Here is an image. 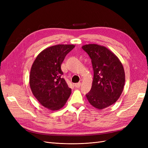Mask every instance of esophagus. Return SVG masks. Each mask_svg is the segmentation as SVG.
Returning <instances> with one entry per match:
<instances>
[{"label": "esophagus", "instance_id": "esophagus-1", "mask_svg": "<svg viewBox=\"0 0 148 148\" xmlns=\"http://www.w3.org/2000/svg\"><path fill=\"white\" fill-rule=\"evenodd\" d=\"M81 83H76L75 84L74 86L76 87V88H79L80 86H81Z\"/></svg>", "mask_w": 148, "mask_h": 148}]
</instances>
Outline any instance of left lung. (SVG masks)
Instances as JSON below:
<instances>
[{
  "instance_id": "obj_1",
  "label": "left lung",
  "mask_w": 148,
  "mask_h": 148,
  "mask_svg": "<svg viewBox=\"0 0 148 148\" xmlns=\"http://www.w3.org/2000/svg\"><path fill=\"white\" fill-rule=\"evenodd\" d=\"M82 47L90 57L94 71L91 91L86 96L91 106L102 110L114 104L122 95L125 82L123 66L105 46L89 44Z\"/></svg>"
}]
</instances>
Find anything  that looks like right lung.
I'll list each match as a JSON object with an SVG mask.
<instances>
[{
  "label": "right lung",
  "mask_w": 148,
  "mask_h": 148,
  "mask_svg": "<svg viewBox=\"0 0 148 148\" xmlns=\"http://www.w3.org/2000/svg\"><path fill=\"white\" fill-rule=\"evenodd\" d=\"M73 44H58L44 49L31 66L29 86L33 95L42 106L51 110L63 107L71 89L61 77V65Z\"/></svg>",
  "instance_id": "add662e5"
}]
</instances>
